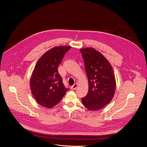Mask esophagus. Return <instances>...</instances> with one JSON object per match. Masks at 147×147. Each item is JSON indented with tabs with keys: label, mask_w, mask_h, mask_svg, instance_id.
I'll use <instances>...</instances> for the list:
<instances>
[{
	"label": "esophagus",
	"mask_w": 147,
	"mask_h": 147,
	"mask_svg": "<svg viewBox=\"0 0 147 147\" xmlns=\"http://www.w3.org/2000/svg\"><path fill=\"white\" fill-rule=\"evenodd\" d=\"M77 86H78V84L77 83H75L71 87V90H75L76 88H77Z\"/></svg>",
	"instance_id": "obj_1"
}]
</instances>
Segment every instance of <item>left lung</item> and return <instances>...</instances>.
Listing matches in <instances>:
<instances>
[{
    "instance_id": "left-lung-1",
    "label": "left lung",
    "mask_w": 147,
    "mask_h": 147,
    "mask_svg": "<svg viewBox=\"0 0 147 147\" xmlns=\"http://www.w3.org/2000/svg\"><path fill=\"white\" fill-rule=\"evenodd\" d=\"M84 61L88 80V92L81 98L83 105L90 111H98L112 99L116 88L113 68L100 52L91 48L80 49Z\"/></svg>"
}]
</instances>
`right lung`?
Masks as SVG:
<instances>
[{
    "label": "right lung",
    "instance_id": "right-lung-1",
    "mask_svg": "<svg viewBox=\"0 0 147 147\" xmlns=\"http://www.w3.org/2000/svg\"><path fill=\"white\" fill-rule=\"evenodd\" d=\"M71 48L69 46L54 47L38 60L30 79V88L40 105L52 108L68 91L63 85L57 69L65 55Z\"/></svg>",
    "mask_w": 147,
    "mask_h": 147
}]
</instances>
